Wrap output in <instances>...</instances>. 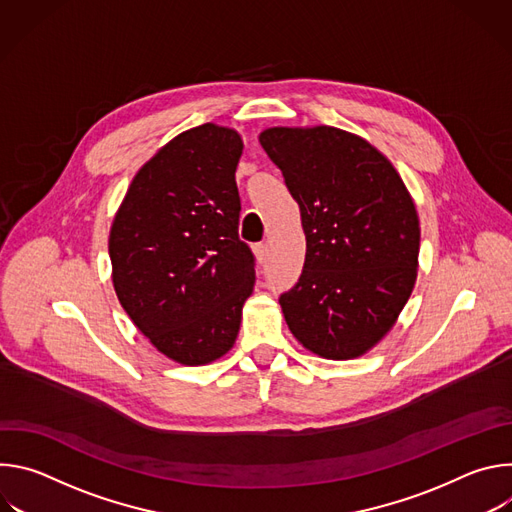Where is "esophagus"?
Returning a JSON list of instances; mask_svg holds the SVG:
<instances>
[{
    "mask_svg": "<svg viewBox=\"0 0 512 512\" xmlns=\"http://www.w3.org/2000/svg\"><path fill=\"white\" fill-rule=\"evenodd\" d=\"M253 251H255V257H257L259 263H265V261H267V257H269V247H267V243H257V245L253 247Z\"/></svg>",
    "mask_w": 512,
    "mask_h": 512,
    "instance_id": "34e87169",
    "label": "esophagus"
}]
</instances>
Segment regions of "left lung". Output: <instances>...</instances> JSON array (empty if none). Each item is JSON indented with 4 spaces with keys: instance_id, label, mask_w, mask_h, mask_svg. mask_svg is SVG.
Here are the masks:
<instances>
[{
    "instance_id": "left-lung-1",
    "label": "left lung",
    "mask_w": 512,
    "mask_h": 512,
    "mask_svg": "<svg viewBox=\"0 0 512 512\" xmlns=\"http://www.w3.org/2000/svg\"><path fill=\"white\" fill-rule=\"evenodd\" d=\"M300 204L306 261L279 296L308 350L346 360L373 348L407 304L419 255L415 204L393 164L362 137L328 127L259 135Z\"/></svg>"
}]
</instances>
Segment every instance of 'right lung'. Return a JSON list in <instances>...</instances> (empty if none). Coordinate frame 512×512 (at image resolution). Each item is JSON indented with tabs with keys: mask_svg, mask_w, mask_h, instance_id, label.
Returning a JSON list of instances; mask_svg holds the SVG:
<instances>
[{
	"mask_svg": "<svg viewBox=\"0 0 512 512\" xmlns=\"http://www.w3.org/2000/svg\"><path fill=\"white\" fill-rule=\"evenodd\" d=\"M241 154L235 129H188L143 164L113 218L109 257L123 310L190 367L233 348L255 283V257L239 239Z\"/></svg>",
	"mask_w": 512,
	"mask_h": 512,
	"instance_id": "1",
	"label": "right lung"
}]
</instances>
